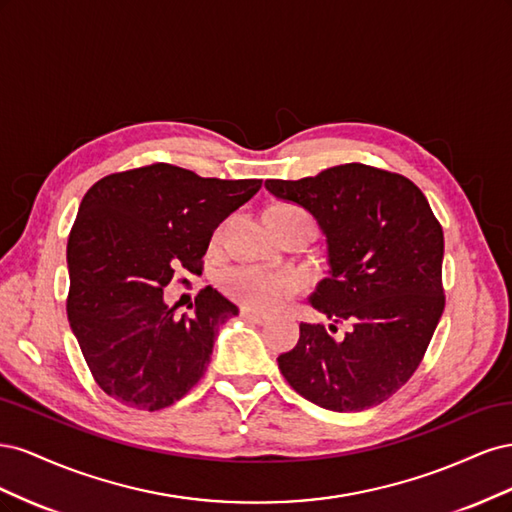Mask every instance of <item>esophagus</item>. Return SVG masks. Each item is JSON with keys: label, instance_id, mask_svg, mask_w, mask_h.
I'll use <instances>...</instances> for the list:
<instances>
[{"label": "esophagus", "instance_id": "obj_1", "mask_svg": "<svg viewBox=\"0 0 512 512\" xmlns=\"http://www.w3.org/2000/svg\"><path fill=\"white\" fill-rule=\"evenodd\" d=\"M241 318H245V320H252V322H256V324H265V322L269 320V314H265V312H256V309L243 305V307H241Z\"/></svg>", "mask_w": 512, "mask_h": 512}]
</instances>
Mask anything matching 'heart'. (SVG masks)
I'll list each match as a JSON object with an SVG mask.
<instances>
[{"instance_id":"b5f03b06","label":"heart","mask_w":512,"mask_h":512,"mask_svg":"<svg viewBox=\"0 0 512 512\" xmlns=\"http://www.w3.org/2000/svg\"><path fill=\"white\" fill-rule=\"evenodd\" d=\"M280 209L301 211L292 205H286ZM222 284L232 299L258 309L277 307L299 290V280L294 275L280 273V271H267L258 267L230 269L224 273Z\"/></svg>"}]
</instances>
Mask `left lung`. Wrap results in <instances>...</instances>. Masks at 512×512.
Returning a JSON list of instances; mask_svg holds the SVG:
<instances>
[{
  "mask_svg": "<svg viewBox=\"0 0 512 512\" xmlns=\"http://www.w3.org/2000/svg\"><path fill=\"white\" fill-rule=\"evenodd\" d=\"M265 188L316 218L329 275L309 303L350 324L331 337L324 324L301 322L297 346L277 356L282 376L333 412L382 404L421 365L444 312V235L425 194L404 175L359 162Z\"/></svg>",
  "mask_w": 512,
  "mask_h": 512,
  "instance_id": "obj_1",
  "label": "left lung"
}]
</instances>
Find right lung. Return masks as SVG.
<instances>
[{
	"instance_id": "add662e5",
	"label": "right lung",
	"mask_w": 512,
	"mask_h": 512,
	"mask_svg": "<svg viewBox=\"0 0 512 512\" xmlns=\"http://www.w3.org/2000/svg\"><path fill=\"white\" fill-rule=\"evenodd\" d=\"M260 179H205L151 164L100 179L81 200L68 239V320L91 376L119 404L162 410L207 371L218 329L239 309L211 286L177 316L164 288L198 273L218 228Z\"/></svg>"
}]
</instances>
